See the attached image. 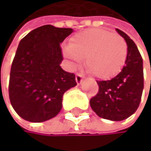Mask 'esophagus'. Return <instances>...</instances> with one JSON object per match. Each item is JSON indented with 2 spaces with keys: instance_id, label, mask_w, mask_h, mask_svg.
I'll list each match as a JSON object with an SVG mask.
<instances>
[{
  "instance_id": "esophagus-1",
  "label": "esophagus",
  "mask_w": 151,
  "mask_h": 151,
  "mask_svg": "<svg viewBox=\"0 0 151 151\" xmlns=\"http://www.w3.org/2000/svg\"><path fill=\"white\" fill-rule=\"evenodd\" d=\"M82 81H83V76H82V74H80L78 73L76 75V82L78 85H81L82 83Z\"/></svg>"
}]
</instances>
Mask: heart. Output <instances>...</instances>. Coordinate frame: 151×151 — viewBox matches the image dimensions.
Masks as SVG:
<instances>
[{
	"mask_svg": "<svg viewBox=\"0 0 151 151\" xmlns=\"http://www.w3.org/2000/svg\"><path fill=\"white\" fill-rule=\"evenodd\" d=\"M127 43L120 35L101 29H91L75 35L62 48L72 65L85 58V67L94 76L109 79L122 68L127 57Z\"/></svg>",
	"mask_w": 151,
	"mask_h": 151,
	"instance_id": "1",
	"label": "heart"
}]
</instances>
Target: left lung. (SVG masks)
Returning a JSON list of instances; mask_svg holds the SVG:
<instances>
[{
    "label": "left lung",
    "instance_id": "left-lung-1",
    "mask_svg": "<svg viewBox=\"0 0 151 151\" xmlns=\"http://www.w3.org/2000/svg\"><path fill=\"white\" fill-rule=\"evenodd\" d=\"M128 46L125 64L120 72L109 81H97L98 94L90 104L93 111L102 119L123 120L139 108L144 88L143 60L134 42L122 31L116 29Z\"/></svg>",
    "mask_w": 151,
    "mask_h": 151
}]
</instances>
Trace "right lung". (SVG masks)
<instances>
[{
  "instance_id": "1",
  "label": "right lung",
  "mask_w": 151,
  "mask_h": 151,
  "mask_svg": "<svg viewBox=\"0 0 151 151\" xmlns=\"http://www.w3.org/2000/svg\"><path fill=\"white\" fill-rule=\"evenodd\" d=\"M73 30L43 25L29 32L19 43L9 83L12 108L30 122L54 118L62 108V97L77 85L73 73L63 70L60 43Z\"/></svg>"
}]
</instances>
